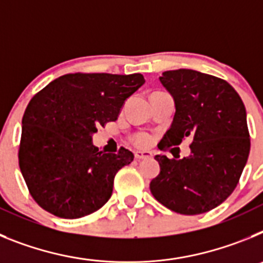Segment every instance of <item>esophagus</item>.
I'll list each match as a JSON object with an SVG mask.
<instances>
[{"instance_id": "obj_1", "label": "esophagus", "mask_w": 263, "mask_h": 263, "mask_svg": "<svg viewBox=\"0 0 263 263\" xmlns=\"http://www.w3.org/2000/svg\"><path fill=\"white\" fill-rule=\"evenodd\" d=\"M136 159L141 160V159H148V158H152L153 154L150 152H136Z\"/></svg>"}]
</instances>
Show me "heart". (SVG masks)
Instances as JSON below:
<instances>
[{"mask_svg":"<svg viewBox=\"0 0 263 263\" xmlns=\"http://www.w3.org/2000/svg\"><path fill=\"white\" fill-rule=\"evenodd\" d=\"M136 143L138 146H146L150 143V137L147 134H139L136 138Z\"/></svg>","mask_w":263,"mask_h":263,"instance_id":"b5f03b06","label":"heart"}]
</instances>
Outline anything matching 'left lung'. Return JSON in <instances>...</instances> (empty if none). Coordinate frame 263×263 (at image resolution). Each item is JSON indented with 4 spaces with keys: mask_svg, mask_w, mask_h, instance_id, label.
<instances>
[{
    "mask_svg": "<svg viewBox=\"0 0 263 263\" xmlns=\"http://www.w3.org/2000/svg\"><path fill=\"white\" fill-rule=\"evenodd\" d=\"M174 99L173 124L162 146L192 139L183 159L157 155L160 173L150 183L153 196L180 215H200L234 191L250 152L242 100L229 83L194 69L166 71L159 78Z\"/></svg>",
    "mask_w": 263,
    "mask_h": 263,
    "instance_id": "1",
    "label": "left lung"
}]
</instances>
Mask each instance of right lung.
Masks as SVG:
<instances>
[{
	"instance_id": "add662e5",
	"label": "right lung",
	"mask_w": 263,
	"mask_h": 263,
	"mask_svg": "<svg viewBox=\"0 0 263 263\" xmlns=\"http://www.w3.org/2000/svg\"><path fill=\"white\" fill-rule=\"evenodd\" d=\"M141 73H68L32 97L22 118L20 168L34 200L62 218H79L110 199L115 176L133 153L100 152L92 137L116 121L143 85Z\"/></svg>"
}]
</instances>
